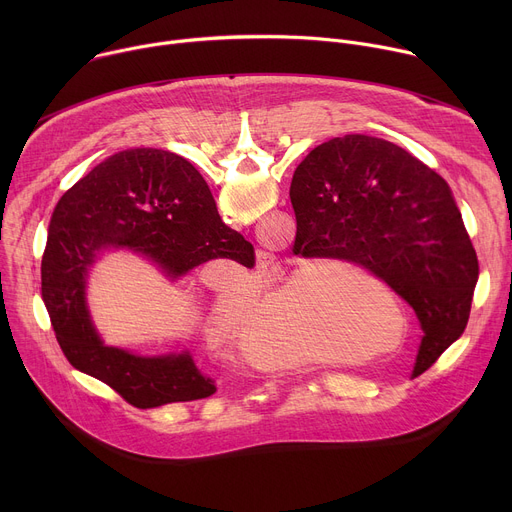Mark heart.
Listing matches in <instances>:
<instances>
[{
  "label": "heart",
  "instance_id": "b5f03b06",
  "mask_svg": "<svg viewBox=\"0 0 512 512\" xmlns=\"http://www.w3.org/2000/svg\"><path fill=\"white\" fill-rule=\"evenodd\" d=\"M362 281V273L346 271L324 289L320 263L304 261L253 298L245 283L218 289L208 318L212 338L223 346L235 342L237 356L261 371L300 369L316 352L324 354L328 328L348 342L381 330L379 308L362 300L346 302L348 287Z\"/></svg>",
  "mask_w": 512,
  "mask_h": 512
}]
</instances>
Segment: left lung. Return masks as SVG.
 Masks as SVG:
<instances>
[{
	"instance_id": "1",
	"label": "left lung",
	"mask_w": 512,
	"mask_h": 512,
	"mask_svg": "<svg viewBox=\"0 0 512 512\" xmlns=\"http://www.w3.org/2000/svg\"><path fill=\"white\" fill-rule=\"evenodd\" d=\"M304 255L362 263L415 310L413 377L462 336L478 257L446 180L399 145L344 135L314 148L289 188Z\"/></svg>"
}]
</instances>
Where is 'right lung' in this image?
Returning a JSON list of instances; mask_svg holds the SVG:
<instances>
[{
    "mask_svg": "<svg viewBox=\"0 0 512 512\" xmlns=\"http://www.w3.org/2000/svg\"><path fill=\"white\" fill-rule=\"evenodd\" d=\"M105 251L135 253L174 283L218 257L251 267L253 245L223 223L188 160L154 148L125 150L95 166L62 194L48 227L42 298L72 367L137 409L210 397L216 385L190 350L145 356L105 344L87 304L89 271Z\"/></svg>",
    "mask_w": 512,
    "mask_h": 512,
    "instance_id": "right-lung-1",
    "label": "right lung"
}]
</instances>
